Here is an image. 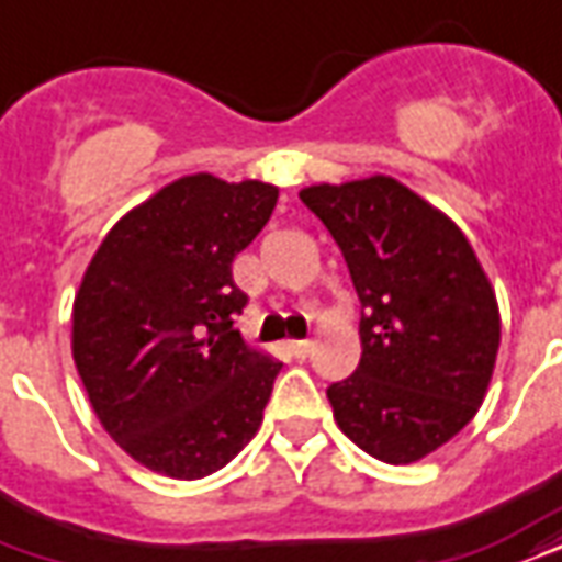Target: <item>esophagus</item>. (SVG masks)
Segmentation results:
<instances>
[{
    "label": "esophagus",
    "mask_w": 562,
    "mask_h": 562,
    "mask_svg": "<svg viewBox=\"0 0 562 562\" xmlns=\"http://www.w3.org/2000/svg\"><path fill=\"white\" fill-rule=\"evenodd\" d=\"M285 348H289V355L297 357V360L313 355V342H310V339H292V342H285Z\"/></svg>",
    "instance_id": "1"
}]
</instances>
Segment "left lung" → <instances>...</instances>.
<instances>
[{
  "label": "left lung",
  "instance_id": "obj_1",
  "mask_svg": "<svg viewBox=\"0 0 562 562\" xmlns=\"http://www.w3.org/2000/svg\"><path fill=\"white\" fill-rule=\"evenodd\" d=\"M301 202L339 244L360 297V366L327 386L339 429L411 464L480 411L501 348L497 297L456 223L390 176L313 184Z\"/></svg>",
  "mask_w": 562,
  "mask_h": 562
}]
</instances>
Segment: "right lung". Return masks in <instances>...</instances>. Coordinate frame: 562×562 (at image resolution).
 I'll return each instance as SVG.
<instances>
[{"label":"right lung","instance_id":"add662e5","mask_svg":"<svg viewBox=\"0 0 562 562\" xmlns=\"http://www.w3.org/2000/svg\"><path fill=\"white\" fill-rule=\"evenodd\" d=\"M280 190L184 176L127 211L74 297V363L110 438L148 471L202 480L259 431L282 363L232 327V261Z\"/></svg>","mask_w":562,"mask_h":562}]
</instances>
